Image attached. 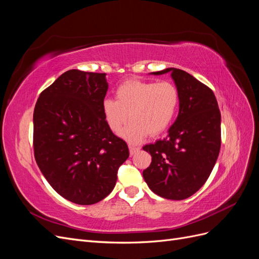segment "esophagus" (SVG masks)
I'll return each mask as SVG.
<instances>
[{
  "mask_svg": "<svg viewBox=\"0 0 259 259\" xmlns=\"http://www.w3.org/2000/svg\"><path fill=\"white\" fill-rule=\"evenodd\" d=\"M128 148H130V154L131 155L136 154V152H138L140 150L139 147H135V146H130Z\"/></svg>",
  "mask_w": 259,
  "mask_h": 259,
  "instance_id": "esophagus-1",
  "label": "esophagus"
}]
</instances>
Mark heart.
Here are the masks:
<instances>
[{
  "label": "heart",
  "instance_id": "1",
  "mask_svg": "<svg viewBox=\"0 0 259 259\" xmlns=\"http://www.w3.org/2000/svg\"><path fill=\"white\" fill-rule=\"evenodd\" d=\"M179 93L170 82L128 80L115 91V100L103 101V114L108 127L119 134L128 116L131 122L121 133L130 144L148 136H158L168 128L177 113Z\"/></svg>",
  "mask_w": 259,
  "mask_h": 259
}]
</instances>
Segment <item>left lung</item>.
Masks as SVG:
<instances>
[{
    "mask_svg": "<svg viewBox=\"0 0 259 259\" xmlns=\"http://www.w3.org/2000/svg\"><path fill=\"white\" fill-rule=\"evenodd\" d=\"M179 93V112L167 136L143 149L152 156L143 171L148 187L160 197L184 200L205 184L221 150V111L213 91L184 70L167 68Z\"/></svg>",
    "mask_w": 259,
    "mask_h": 259,
    "instance_id": "left-lung-1",
    "label": "left lung"
}]
</instances>
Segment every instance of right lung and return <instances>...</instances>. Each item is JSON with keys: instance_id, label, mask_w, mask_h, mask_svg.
<instances>
[{"instance_id": "right-lung-1", "label": "right lung", "mask_w": 259, "mask_h": 259, "mask_svg": "<svg viewBox=\"0 0 259 259\" xmlns=\"http://www.w3.org/2000/svg\"><path fill=\"white\" fill-rule=\"evenodd\" d=\"M106 73L69 70L38 97L33 112L34 158L62 198L80 205L105 199L127 160L126 143L108 127Z\"/></svg>"}]
</instances>
